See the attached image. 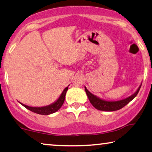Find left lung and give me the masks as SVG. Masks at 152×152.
<instances>
[{
	"instance_id": "left-lung-1",
	"label": "left lung",
	"mask_w": 152,
	"mask_h": 152,
	"mask_svg": "<svg viewBox=\"0 0 152 152\" xmlns=\"http://www.w3.org/2000/svg\"><path fill=\"white\" fill-rule=\"evenodd\" d=\"M141 86V85L139 86V88H137L136 92L132 94V95L129 96V97L119 101H114V102L113 101L112 102V101H106L105 99H102L94 95L93 94L89 92L87 90V88H86V86H85V89L89 99V102H91L94 107H95L96 109L99 110L105 111V112H113V111L120 110L121 108L128 104L130 102H131L136 97L137 94H138L139 90H140Z\"/></svg>"
}]
</instances>
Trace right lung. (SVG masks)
<instances>
[{
    "instance_id": "obj_1",
    "label": "right lung",
    "mask_w": 152,
    "mask_h": 152,
    "mask_svg": "<svg viewBox=\"0 0 152 152\" xmlns=\"http://www.w3.org/2000/svg\"><path fill=\"white\" fill-rule=\"evenodd\" d=\"M69 85L67 86L66 88H64L63 92L61 94V95L59 96V97L55 101L54 103H51L47 106H43V107H31L28 106V105H24L23 103H20L23 107L27 108L28 110L32 111V112H34L36 114H41V115H49L53 113L56 112L57 111H58L61 107L63 105V103L65 101V97H66V94L68 89Z\"/></svg>"
}]
</instances>
